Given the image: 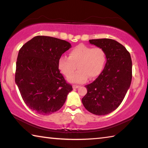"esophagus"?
I'll use <instances>...</instances> for the list:
<instances>
[{
    "mask_svg": "<svg viewBox=\"0 0 148 148\" xmlns=\"http://www.w3.org/2000/svg\"><path fill=\"white\" fill-rule=\"evenodd\" d=\"M72 87H73V89H77L78 88V87H79V86H77V85H73V86H72Z\"/></svg>",
    "mask_w": 148,
    "mask_h": 148,
    "instance_id": "1",
    "label": "esophagus"
}]
</instances>
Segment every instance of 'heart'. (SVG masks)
<instances>
[{
	"label": "heart",
	"mask_w": 148,
	"mask_h": 148,
	"mask_svg": "<svg viewBox=\"0 0 148 148\" xmlns=\"http://www.w3.org/2000/svg\"><path fill=\"white\" fill-rule=\"evenodd\" d=\"M106 60L104 50L101 47H94L80 44L69 52V57L62 56L58 61V67L65 76L69 77L77 66L76 73L69 77L72 83L82 84L89 79L99 76L104 69Z\"/></svg>",
	"instance_id": "obj_1"
}]
</instances>
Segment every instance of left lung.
Listing matches in <instances>:
<instances>
[{
	"label": "left lung",
	"instance_id": "left-lung-1",
	"mask_svg": "<svg viewBox=\"0 0 148 148\" xmlns=\"http://www.w3.org/2000/svg\"><path fill=\"white\" fill-rule=\"evenodd\" d=\"M89 41L104 50L106 62L98 77L86 86L87 92L82 101L89 112L104 116L114 111L124 99L131 84L132 60L127 49L114 40Z\"/></svg>",
	"mask_w": 148,
	"mask_h": 148
}]
</instances>
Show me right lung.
<instances>
[{
	"instance_id": "1",
	"label": "right lung",
	"mask_w": 148,
	"mask_h": 148,
	"mask_svg": "<svg viewBox=\"0 0 148 148\" xmlns=\"http://www.w3.org/2000/svg\"><path fill=\"white\" fill-rule=\"evenodd\" d=\"M71 47L63 40L36 36L19 49L15 82L30 109L49 115L63 106L72 87L60 73L58 61Z\"/></svg>"
}]
</instances>
